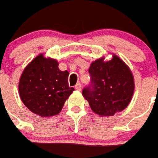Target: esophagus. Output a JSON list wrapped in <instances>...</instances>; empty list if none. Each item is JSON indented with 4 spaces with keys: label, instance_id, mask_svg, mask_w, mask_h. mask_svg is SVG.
<instances>
[{
    "label": "esophagus",
    "instance_id": "34e87169",
    "mask_svg": "<svg viewBox=\"0 0 158 158\" xmlns=\"http://www.w3.org/2000/svg\"><path fill=\"white\" fill-rule=\"evenodd\" d=\"M75 89H76V90H81L82 87H81V85H80V83H78V84L76 85Z\"/></svg>",
    "mask_w": 158,
    "mask_h": 158
}]
</instances>
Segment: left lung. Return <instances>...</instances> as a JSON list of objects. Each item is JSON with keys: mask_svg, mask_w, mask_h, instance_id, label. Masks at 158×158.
<instances>
[{"mask_svg": "<svg viewBox=\"0 0 158 158\" xmlns=\"http://www.w3.org/2000/svg\"><path fill=\"white\" fill-rule=\"evenodd\" d=\"M90 85L82 90L90 109L102 116H112L125 110L134 91V79L127 65L117 56L104 61L96 60L89 68Z\"/></svg>", "mask_w": 158, "mask_h": 158, "instance_id": "obj_1", "label": "left lung"}]
</instances>
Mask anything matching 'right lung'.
<instances>
[{"instance_id":"add662e5","label":"right lung","mask_w":158,"mask_h":158,"mask_svg":"<svg viewBox=\"0 0 158 158\" xmlns=\"http://www.w3.org/2000/svg\"><path fill=\"white\" fill-rule=\"evenodd\" d=\"M57 60L40 54L22 73L19 93L22 102L32 113L50 117L60 113L74 90L68 85V71H60Z\"/></svg>"}]
</instances>
